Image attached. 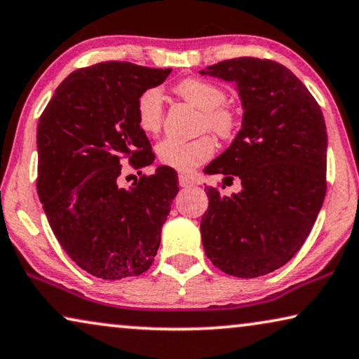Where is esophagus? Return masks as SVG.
Listing matches in <instances>:
<instances>
[{"instance_id": "esophagus-1", "label": "esophagus", "mask_w": 359, "mask_h": 359, "mask_svg": "<svg viewBox=\"0 0 359 359\" xmlns=\"http://www.w3.org/2000/svg\"><path fill=\"white\" fill-rule=\"evenodd\" d=\"M178 183H180L181 188H188V186L194 184L196 181L192 180V178H189V176H186V175H180L178 176Z\"/></svg>"}]
</instances>
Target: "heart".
Instances as JSON below:
<instances>
[{"label": "heart", "instance_id": "heart-1", "mask_svg": "<svg viewBox=\"0 0 359 359\" xmlns=\"http://www.w3.org/2000/svg\"><path fill=\"white\" fill-rule=\"evenodd\" d=\"M175 92L186 102L202 110L201 128L210 129L222 139L235 136L238 129V115L225 103V90L209 81L189 77L175 87ZM136 118L139 128L147 134H157L163 123V97L158 89H147L139 95L136 102ZM215 154V142L209 134L180 141L167 137L157 145L160 163L173 170L191 173L199 165L205 163Z\"/></svg>", "mask_w": 359, "mask_h": 359}]
</instances>
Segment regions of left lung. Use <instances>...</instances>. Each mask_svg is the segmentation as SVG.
I'll use <instances>...</instances> for the list:
<instances>
[{
    "mask_svg": "<svg viewBox=\"0 0 359 359\" xmlns=\"http://www.w3.org/2000/svg\"><path fill=\"white\" fill-rule=\"evenodd\" d=\"M233 81L243 128L209 175L241 180L231 197L207 188L202 244L228 275L254 278L285 266L303 246L327 191V129L319 103L288 67L272 60H225L201 71Z\"/></svg>",
    "mask_w": 359,
    "mask_h": 359,
    "instance_id": "1",
    "label": "left lung"
}]
</instances>
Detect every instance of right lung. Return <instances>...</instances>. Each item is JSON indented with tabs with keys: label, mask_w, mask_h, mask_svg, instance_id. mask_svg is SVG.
<instances>
[{
	"label": "right lung",
	"mask_w": 359,
	"mask_h": 359,
	"mask_svg": "<svg viewBox=\"0 0 359 359\" xmlns=\"http://www.w3.org/2000/svg\"><path fill=\"white\" fill-rule=\"evenodd\" d=\"M171 69L103 61L71 72L37 124V192L56 240L81 269L103 280L136 277L152 266L160 231L178 194L170 167L119 186L123 162H154L136 102Z\"/></svg>",
	"instance_id": "1"
}]
</instances>
